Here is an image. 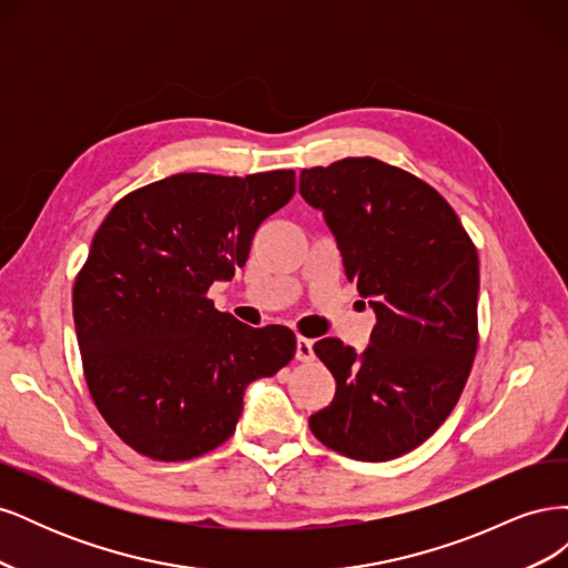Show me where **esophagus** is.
Returning a JSON list of instances; mask_svg holds the SVG:
<instances>
[{"instance_id":"1","label":"esophagus","mask_w":568,"mask_h":568,"mask_svg":"<svg viewBox=\"0 0 568 568\" xmlns=\"http://www.w3.org/2000/svg\"><path fill=\"white\" fill-rule=\"evenodd\" d=\"M311 357H313V341L305 338V336H298L296 338V359H301V363H307Z\"/></svg>"}]
</instances>
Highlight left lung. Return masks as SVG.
Segmentation results:
<instances>
[{
  "label": "left lung",
  "mask_w": 568,
  "mask_h": 568,
  "mask_svg": "<svg viewBox=\"0 0 568 568\" xmlns=\"http://www.w3.org/2000/svg\"><path fill=\"white\" fill-rule=\"evenodd\" d=\"M301 196L322 211L376 324L357 353L320 338L336 395L311 417L326 448L386 462L415 450L450 415L478 343V255L434 186L376 159L303 170Z\"/></svg>",
  "instance_id": "left-lung-1"
}]
</instances>
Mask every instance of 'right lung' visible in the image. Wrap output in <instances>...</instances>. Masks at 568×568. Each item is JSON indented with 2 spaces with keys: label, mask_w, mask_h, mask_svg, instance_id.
Masks as SVG:
<instances>
[{
  "label": "right lung",
  "mask_w": 568,
  "mask_h": 568,
  "mask_svg": "<svg viewBox=\"0 0 568 568\" xmlns=\"http://www.w3.org/2000/svg\"><path fill=\"white\" fill-rule=\"evenodd\" d=\"M296 192L294 170L182 173L120 199L73 286L84 379L132 450L182 462L236 428L244 390L296 353L282 324L253 326L205 298L246 265L255 230Z\"/></svg>",
  "instance_id": "obj_1"
}]
</instances>
